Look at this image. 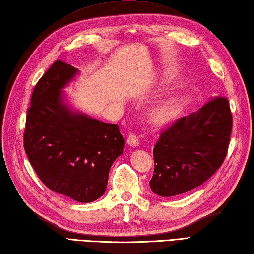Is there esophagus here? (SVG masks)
<instances>
[{
  "mask_svg": "<svg viewBox=\"0 0 254 254\" xmlns=\"http://www.w3.org/2000/svg\"><path fill=\"white\" fill-rule=\"evenodd\" d=\"M127 141L130 146H137L138 145V138L135 134H130V135L127 136Z\"/></svg>",
  "mask_w": 254,
  "mask_h": 254,
  "instance_id": "1",
  "label": "esophagus"
}]
</instances>
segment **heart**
<instances>
[{"label": "heart", "instance_id": "1", "mask_svg": "<svg viewBox=\"0 0 254 254\" xmlns=\"http://www.w3.org/2000/svg\"><path fill=\"white\" fill-rule=\"evenodd\" d=\"M178 107H180V101L177 99H168L162 102L153 110L152 121L154 123H165L176 113Z\"/></svg>", "mask_w": 254, "mask_h": 254}]
</instances>
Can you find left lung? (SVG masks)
I'll return each instance as SVG.
<instances>
[{"instance_id":"left-lung-1","label":"left lung","mask_w":254,"mask_h":254,"mask_svg":"<svg viewBox=\"0 0 254 254\" xmlns=\"http://www.w3.org/2000/svg\"><path fill=\"white\" fill-rule=\"evenodd\" d=\"M231 130L225 97L211 98L198 112L177 119L162 131L153 148L152 191L172 197L202 185L225 161Z\"/></svg>"}]
</instances>
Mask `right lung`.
I'll return each instance as SVG.
<instances>
[{"mask_svg": "<svg viewBox=\"0 0 254 254\" xmlns=\"http://www.w3.org/2000/svg\"><path fill=\"white\" fill-rule=\"evenodd\" d=\"M78 70L55 61L35 86L27 110L24 150L45 185L79 202L106 191L109 172L124 147L118 124L72 112L62 89Z\"/></svg>", "mask_w": 254, "mask_h": 254, "instance_id": "add662e5", "label": "right lung"}]
</instances>
